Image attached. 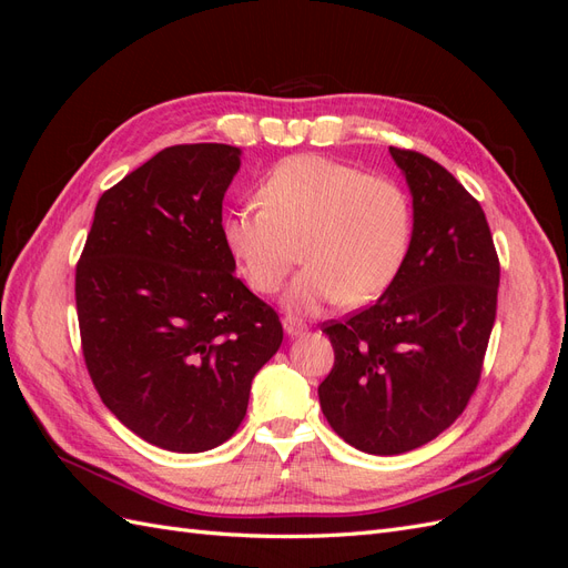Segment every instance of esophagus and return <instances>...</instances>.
I'll use <instances>...</instances> for the list:
<instances>
[{
    "label": "esophagus",
    "instance_id": "1",
    "mask_svg": "<svg viewBox=\"0 0 568 568\" xmlns=\"http://www.w3.org/2000/svg\"><path fill=\"white\" fill-rule=\"evenodd\" d=\"M282 324H284V332H286L288 336H301V334L307 332V324L301 322V320H296V317H284Z\"/></svg>",
    "mask_w": 568,
    "mask_h": 568
}]
</instances>
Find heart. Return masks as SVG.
I'll return each mask as SVG.
<instances>
[{"label": "heart", "instance_id": "b5f03b06", "mask_svg": "<svg viewBox=\"0 0 568 568\" xmlns=\"http://www.w3.org/2000/svg\"><path fill=\"white\" fill-rule=\"evenodd\" d=\"M257 196L263 205H239L222 217V242L257 294L280 291L298 255L305 267L286 294L296 313L343 298L367 303L400 274L412 211L398 182L301 153L274 165Z\"/></svg>", "mask_w": 568, "mask_h": 568}]
</instances>
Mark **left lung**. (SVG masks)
<instances>
[{
	"mask_svg": "<svg viewBox=\"0 0 568 568\" xmlns=\"http://www.w3.org/2000/svg\"><path fill=\"white\" fill-rule=\"evenodd\" d=\"M415 225L382 298L322 324L334 367L320 405L334 432L369 455H400L443 434L474 395L497 311L500 261L480 203L419 151L390 146Z\"/></svg>",
	"mask_w": 568,
	"mask_h": 568,
	"instance_id": "1",
	"label": "left lung"
}]
</instances>
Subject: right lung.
Segmentation results:
<instances>
[{
	"instance_id": "1",
	"label": "right lung",
	"mask_w": 568,
	"mask_h": 568,
	"mask_svg": "<svg viewBox=\"0 0 568 568\" xmlns=\"http://www.w3.org/2000/svg\"><path fill=\"white\" fill-rule=\"evenodd\" d=\"M242 151L178 144L101 194L75 267L84 365L130 432L203 453L246 417L282 322L236 280L222 199Z\"/></svg>"
}]
</instances>
